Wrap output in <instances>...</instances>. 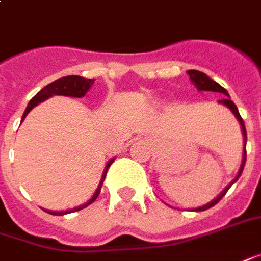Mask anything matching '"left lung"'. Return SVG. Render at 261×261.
<instances>
[{"label": "left lung", "instance_id": "obj_1", "mask_svg": "<svg viewBox=\"0 0 261 261\" xmlns=\"http://www.w3.org/2000/svg\"><path fill=\"white\" fill-rule=\"evenodd\" d=\"M188 75H189V77H191V81H192V84L199 91H211V92H220V94H224L227 98H224V99H221V101H218L220 103H222V105H225L227 108H229L231 110V113L236 115V118L238 120V122H240V125H241V131H243V136H244V153H243V160H241V166H240V170H238L237 176H236V179L231 182V184L222 191V192L215 198V199H212L211 202H208L206 205H202V206H199V208H195L193 211H205V210H208V208H211V206H214V205H217V203L220 202L221 198L227 193V191H228L229 188H231V185L234 184V182H237L238 177L241 176V173H243V169H244V165H246V156H247V153H246V143H247V133H246V125H244V121H243V118H241V115H240V113H238V108L236 107V103L232 102L231 99H229V95L228 92L222 88V86L220 85V84H217L215 81H212L211 77L206 76L203 72H199V70H188Z\"/></svg>", "mask_w": 261, "mask_h": 261}]
</instances>
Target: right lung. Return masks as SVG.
<instances>
[{
  "label": "right lung",
  "mask_w": 261,
  "mask_h": 261,
  "mask_svg": "<svg viewBox=\"0 0 261 261\" xmlns=\"http://www.w3.org/2000/svg\"><path fill=\"white\" fill-rule=\"evenodd\" d=\"M94 81L95 79H86V77L76 76V75H70V76L60 77V79H58V81H55V82H51V84H49V85H46L43 89H41L40 92H37V94L33 96L32 101L29 102L27 108H25V111H24L21 121H23L24 118H25V115L30 113L37 103L43 102L44 99H47V98L53 96V95H63V96L82 98V96H84V95L91 89V86L94 85ZM114 160H115V159H111V160L105 165L103 173L102 176H101V182H99L98 188H96V191H95V193L92 195V198H91L88 202L84 203V205H81V206H76V208H73V210H68V211H47V212L51 214V215H65V214H70V212L81 211V210L86 208L88 205H91V203L94 202L95 199L98 198L99 192H101V186H102L103 179H105V176H107L108 167L111 166V163H113Z\"/></svg>",
  "instance_id": "obj_1"
}]
</instances>
